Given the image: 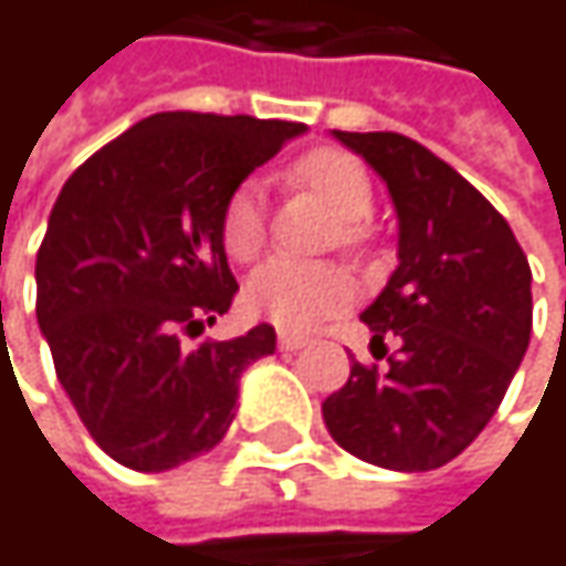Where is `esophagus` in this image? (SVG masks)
<instances>
[{"instance_id":"34e87169","label":"esophagus","mask_w":566,"mask_h":566,"mask_svg":"<svg viewBox=\"0 0 566 566\" xmlns=\"http://www.w3.org/2000/svg\"><path fill=\"white\" fill-rule=\"evenodd\" d=\"M304 344H307V337H301V334H287V331L279 334V347L282 350H301Z\"/></svg>"}]
</instances>
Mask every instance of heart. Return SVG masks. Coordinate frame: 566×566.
I'll list each match as a JSON object with an SVG mask.
<instances>
[{
	"label": "heart",
	"mask_w": 566,
	"mask_h": 566,
	"mask_svg": "<svg viewBox=\"0 0 566 566\" xmlns=\"http://www.w3.org/2000/svg\"><path fill=\"white\" fill-rule=\"evenodd\" d=\"M287 182L301 192L317 196L334 216L337 226L331 242L350 255H364L374 242L370 209H374V182L364 164L344 150L317 147L297 157L287 170ZM222 249L232 262L249 265L262 255L269 242V216L265 199L255 182H239L219 216ZM350 297L347 275L331 262H287L275 259L252 275L245 287V304L279 324L284 331H307L317 321L340 311Z\"/></svg>",
	"instance_id": "obj_1"
}]
</instances>
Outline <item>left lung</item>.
Masks as SVG:
<instances>
[{"mask_svg": "<svg viewBox=\"0 0 566 566\" xmlns=\"http://www.w3.org/2000/svg\"><path fill=\"white\" fill-rule=\"evenodd\" d=\"M390 186L399 269L364 311L374 357L321 402L334 442L380 469L452 462L495 416L531 340V265L505 216L446 160L394 134L334 130Z\"/></svg>", "mask_w": 566, "mask_h": 566, "instance_id": "1", "label": "left lung"}]
</instances>
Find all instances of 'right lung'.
<instances>
[{
	"instance_id": "1",
	"label": "right lung",
	"mask_w": 566,
	"mask_h": 566,
	"mask_svg": "<svg viewBox=\"0 0 566 566\" xmlns=\"http://www.w3.org/2000/svg\"><path fill=\"white\" fill-rule=\"evenodd\" d=\"M304 124L167 111L67 176L35 262V314L91 439L134 472H167L229 429L242 370L275 327L199 340L232 307L219 216Z\"/></svg>"
}]
</instances>
